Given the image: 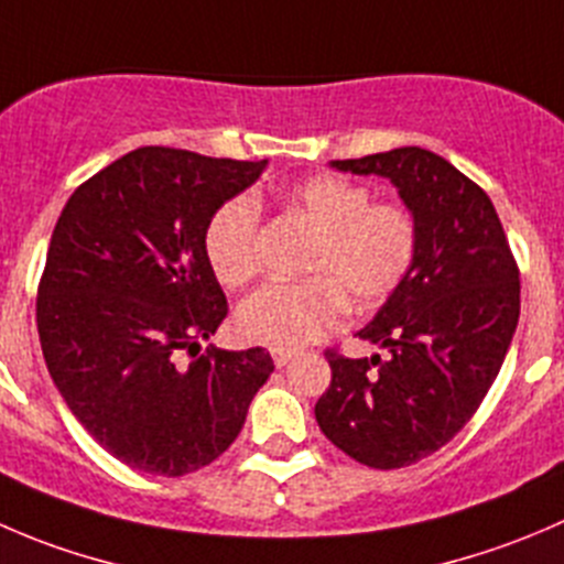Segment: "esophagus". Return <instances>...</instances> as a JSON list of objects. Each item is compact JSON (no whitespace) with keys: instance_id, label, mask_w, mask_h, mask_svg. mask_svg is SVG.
Here are the masks:
<instances>
[{"instance_id":"1","label":"esophagus","mask_w":564,"mask_h":564,"mask_svg":"<svg viewBox=\"0 0 564 564\" xmlns=\"http://www.w3.org/2000/svg\"><path fill=\"white\" fill-rule=\"evenodd\" d=\"M292 358H294L292 349H272V360H275L278 369H281V366H286Z\"/></svg>"}]
</instances>
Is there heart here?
<instances>
[{"label":"heart","instance_id":"b5f03b06","mask_svg":"<svg viewBox=\"0 0 564 564\" xmlns=\"http://www.w3.org/2000/svg\"><path fill=\"white\" fill-rule=\"evenodd\" d=\"M289 204L316 231L305 283H272L242 303L237 327L248 341L297 349L327 336L341 322L349 294L355 305L382 303L410 272L419 248L415 220L404 206L375 204L364 184L314 176L289 193ZM259 204L237 195L212 217L206 256L228 286H245L261 272Z\"/></svg>","mask_w":564,"mask_h":564}]
</instances>
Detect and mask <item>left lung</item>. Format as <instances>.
<instances>
[{"label": "left lung", "instance_id": "1", "mask_svg": "<svg viewBox=\"0 0 564 564\" xmlns=\"http://www.w3.org/2000/svg\"><path fill=\"white\" fill-rule=\"evenodd\" d=\"M330 167L397 187L419 231L404 281L358 330L386 358L327 352L316 402L330 444L369 468H404L449 444L499 375L521 314V281L488 195L419 145Z\"/></svg>", "mask_w": 564, "mask_h": 564}]
</instances>
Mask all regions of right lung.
Segmentation results:
<instances>
[{"instance_id": "obj_1", "label": "right lung", "mask_w": 564, "mask_h": 564, "mask_svg": "<svg viewBox=\"0 0 564 564\" xmlns=\"http://www.w3.org/2000/svg\"><path fill=\"white\" fill-rule=\"evenodd\" d=\"M264 167L145 145L87 178L54 226L37 289L48 375L82 427L137 471L182 477L217 460L275 369L261 347L184 364L228 314L206 228Z\"/></svg>"}]
</instances>
